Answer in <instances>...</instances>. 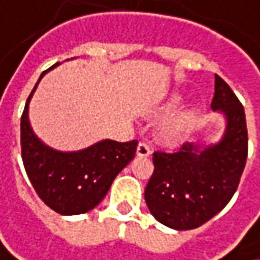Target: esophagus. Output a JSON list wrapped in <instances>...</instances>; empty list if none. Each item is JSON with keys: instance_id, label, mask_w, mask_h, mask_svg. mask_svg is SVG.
Masks as SVG:
<instances>
[{"instance_id": "1", "label": "esophagus", "mask_w": 260, "mask_h": 260, "mask_svg": "<svg viewBox=\"0 0 260 260\" xmlns=\"http://www.w3.org/2000/svg\"><path fill=\"white\" fill-rule=\"evenodd\" d=\"M136 154H138V157H149V154H151V149H149L148 143H145V142H140L139 145H138Z\"/></svg>"}]
</instances>
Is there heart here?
Segmentation results:
<instances>
[{
	"mask_svg": "<svg viewBox=\"0 0 260 260\" xmlns=\"http://www.w3.org/2000/svg\"><path fill=\"white\" fill-rule=\"evenodd\" d=\"M179 101H180V96H173L169 102H166L164 109L175 106L176 103H179ZM192 121H194V109L185 108L175 114L173 117L164 121L158 128V135L167 143H176L188 133V130L192 125Z\"/></svg>",
	"mask_w": 260,
	"mask_h": 260,
	"instance_id": "heart-1",
	"label": "heart"
}]
</instances>
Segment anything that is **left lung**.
Masks as SVG:
<instances>
[{"mask_svg":"<svg viewBox=\"0 0 260 260\" xmlns=\"http://www.w3.org/2000/svg\"><path fill=\"white\" fill-rule=\"evenodd\" d=\"M212 109L226 127L217 143H185L176 152H154V173L145 201L159 223L177 231L194 230L219 213L235 194L247 159L244 108L231 87L214 75Z\"/></svg>","mask_w":260,"mask_h":260,"instance_id":"8db88e82","label":"left lung"}]
</instances>
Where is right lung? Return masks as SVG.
Returning <instances> with one entry per match:
<instances>
[{
	"mask_svg": "<svg viewBox=\"0 0 260 260\" xmlns=\"http://www.w3.org/2000/svg\"><path fill=\"white\" fill-rule=\"evenodd\" d=\"M38 83L29 94L20 120L22 159L29 180L38 197L56 213L69 216L90 212L108 194L117 175L135 158L138 140L105 139L75 152L47 146L29 124V102Z\"/></svg>",
	"mask_w": 260,
	"mask_h": 260,
	"instance_id": "add662e5",
	"label": "right lung"
}]
</instances>
